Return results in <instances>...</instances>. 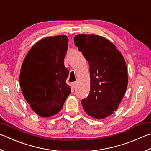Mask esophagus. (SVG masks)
I'll return each instance as SVG.
<instances>
[{
  "label": "esophagus",
  "instance_id": "obj_1",
  "mask_svg": "<svg viewBox=\"0 0 151 151\" xmlns=\"http://www.w3.org/2000/svg\"><path fill=\"white\" fill-rule=\"evenodd\" d=\"M76 83H73L72 84H71V86H72L73 88H75L76 87Z\"/></svg>",
  "mask_w": 151,
  "mask_h": 151
}]
</instances>
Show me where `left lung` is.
Wrapping results in <instances>:
<instances>
[{"mask_svg": "<svg viewBox=\"0 0 151 151\" xmlns=\"http://www.w3.org/2000/svg\"><path fill=\"white\" fill-rule=\"evenodd\" d=\"M74 41L90 67V94L81 104L89 116L104 119L117 110L127 89L124 57L110 41L100 35L78 34Z\"/></svg>", "mask_w": 151, "mask_h": 151, "instance_id": "left-lung-1", "label": "left lung"}]
</instances>
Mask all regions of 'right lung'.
<instances>
[{"instance_id": "add662e5", "label": "right lung", "mask_w": 151, "mask_h": 151, "mask_svg": "<svg viewBox=\"0 0 151 151\" xmlns=\"http://www.w3.org/2000/svg\"><path fill=\"white\" fill-rule=\"evenodd\" d=\"M68 42L65 35L43 38L35 43L22 65V92L39 116L56 115L70 94L71 88L66 83L68 70L64 65Z\"/></svg>"}]
</instances>
